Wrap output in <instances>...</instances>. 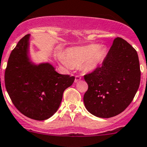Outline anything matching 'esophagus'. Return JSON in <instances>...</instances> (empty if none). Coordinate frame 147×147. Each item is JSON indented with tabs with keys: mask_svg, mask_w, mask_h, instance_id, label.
Here are the masks:
<instances>
[{
	"mask_svg": "<svg viewBox=\"0 0 147 147\" xmlns=\"http://www.w3.org/2000/svg\"><path fill=\"white\" fill-rule=\"evenodd\" d=\"M81 77L79 76V75H76L75 76V82H78V81H80L81 80Z\"/></svg>",
	"mask_w": 147,
	"mask_h": 147,
	"instance_id": "1",
	"label": "esophagus"
}]
</instances>
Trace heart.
<instances>
[{
  "instance_id": "b5f03b06",
  "label": "heart",
  "mask_w": 147,
  "mask_h": 147,
  "mask_svg": "<svg viewBox=\"0 0 147 147\" xmlns=\"http://www.w3.org/2000/svg\"><path fill=\"white\" fill-rule=\"evenodd\" d=\"M105 55V47L92 44L87 46L70 48L67 50L66 55L59 52L58 57L62 65L67 69H72L73 67L82 65L84 69L90 70L102 63Z\"/></svg>"
}]
</instances>
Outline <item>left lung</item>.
I'll use <instances>...</instances> for the list:
<instances>
[{"label":"left lung","mask_w":147,"mask_h":147,"mask_svg":"<svg viewBox=\"0 0 147 147\" xmlns=\"http://www.w3.org/2000/svg\"><path fill=\"white\" fill-rule=\"evenodd\" d=\"M84 78L88 89L83 101L88 111L104 119L117 116L129 106L139 89L137 52L124 39L116 38L102 66Z\"/></svg>","instance_id":"left-lung-1"}]
</instances>
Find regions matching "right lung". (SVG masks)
<instances>
[{"mask_svg": "<svg viewBox=\"0 0 147 147\" xmlns=\"http://www.w3.org/2000/svg\"><path fill=\"white\" fill-rule=\"evenodd\" d=\"M30 34L10 55L5 72L6 90L16 108L34 120L44 121L57 112L65 90L75 77L61 75L49 62L35 64L29 57Z\"/></svg>", "mask_w": 147, "mask_h": 147, "instance_id": "1", "label": "right lung"}]
</instances>
